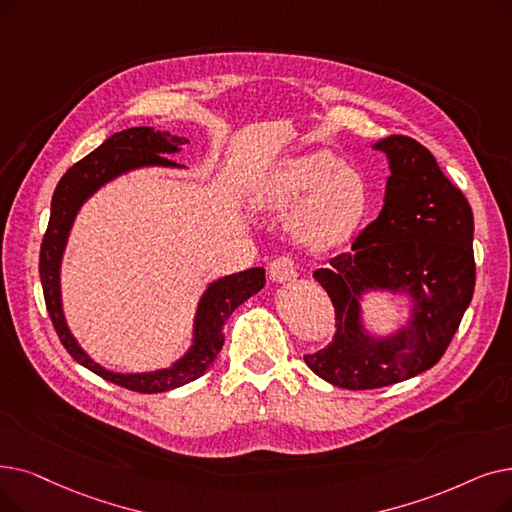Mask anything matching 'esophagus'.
<instances>
[{
  "mask_svg": "<svg viewBox=\"0 0 512 512\" xmlns=\"http://www.w3.org/2000/svg\"><path fill=\"white\" fill-rule=\"evenodd\" d=\"M270 278L274 282H291L297 278L295 261L291 257H278L270 263Z\"/></svg>",
  "mask_w": 512,
  "mask_h": 512,
  "instance_id": "1",
  "label": "esophagus"
}]
</instances>
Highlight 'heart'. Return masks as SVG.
Listing matches in <instances>:
<instances>
[{
	"instance_id": "obj_1",
	"label": "heart",
	"mask_w": 512,
	"mask_h": 512,
	"mask_svg": "<svg viewBox=\"0 0 512 512\" xmlns=\"http://www.w3.org/2000/svg\"><path fill=\"white\" fill-rule=\"evenodd\" d=\"M257 211L282 215L286 232L307 253L339 249L362 228L372 192L368 180L326 150L286 157L265 171L253 186Z\"/></svg>"
}]
</instances>
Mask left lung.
<instances>
[{"label":"left lung","instance_id":"8db88e82","mask_svg":"<svg viewBox=\"0 0 512 512\" xmlns=\"http://www.w3.org/2000/svg\"><path fill=\"white\" fill-rule=\"evenodd\" d=\"M387 154L383 209L314 278L335 305L337 332L305 364L341 389H379L433 368L475 291L473 211L433 154L408 136L372 146ZM387 290L411 301L409 322L385 338L363 324L361 299Z\"/></svg>","mask_w":512,"mask_h":512}]
</instances>
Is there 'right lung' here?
Returning a JSON list of instances; mask_svg holds the SVG:
<instances>
[{
    "instance_id": "right-lung-1",
    "label": "right lung",
    "mask_w": 512,
    "mask_h": 512,
    "mask_svg": "<svg viewBox=\"0 0 512 512\" xmlns=\"http://www.w3.org/2000/svg\"><path fill=\"white\" fill-rule=\"evenodd\" d=\"M188 140L169 136L167 131H154L152 127H131L119 133H113L106 142H102L94 152L85 159L75 163L62 175L54 196H52V213L50 224L41 242L39 253V276L46 297L48 314L58 332L60 343L73 355V360L102 376L104 381L115 383L119 387L138 391V393H163L182 387L190 381L203 376L207 368L217 358V353L224 345V324L232 316V311L257 295L265 286V270L251 268L236 272L224 278L213 280L196 307L194 326H192V345L175 360L169 368L152 370V372H113L100 366L96 360L85 353L77 343L73 332L66 324L62 309L60 293V265L64 257L66 242H69L71 228L83 203L94 192L115 177L142 167H171L182 169L169 161L165 154L180 152L182 144Z\"/></svg>"
}]
</instances>
